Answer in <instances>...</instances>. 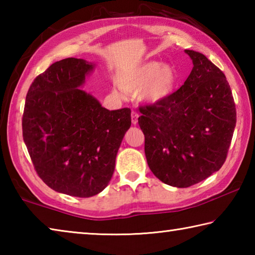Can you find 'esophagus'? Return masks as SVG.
Masks as SVG:
<instances>
[{"label": "esophagus", "instance_id": "esophagus-1", "mask_svg": "<svg viewBox=\"0 0 255 255\" xmlns=\"http://www.w3.org/2000/svg\"><path fill=\"white\" fill-rule=\"evenodd\" d=\"M138 117H139V115H138L136 111L131 112V123H132V125H137Z\"/></svg>", "mask_w": 255, "mask_h": 255}]
</instances>
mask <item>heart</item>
<instances>
[{
	"label": "heart",
	"instance_id": "obj_1",
	"mask_svg": "<svg viewBox=\"0 0 255 255\" xmlns=\"http://www.w3.org/2000/svg\"><path fill=\"white\" fill-rule=\"evenodd\" d=\"M178 74L173 67L155 60L140 64L130 68L120 76V86L127 92L141 91V100L147 103H157L173 93Z\"/></svg>",
	"mask_w": 255,
	"mask_h": 255
}]
</instances>
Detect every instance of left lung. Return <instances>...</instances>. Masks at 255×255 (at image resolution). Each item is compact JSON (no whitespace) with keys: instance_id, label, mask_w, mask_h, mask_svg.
<instances>
[{"instance_id":"1","label":"left lung","mask_w":255,"mask_h":255,"mask_svg":"<svg viewBox=\"0 0 255 255\" xmlns=\"http://www.w3.org/2000/svg\"><path fill=\"white\" fill-rule=\"evenodd\" d=\"M184 51L193 64L184 84L165 100L140 107L138 118L150 171L176 188H188L221 169L236 125L224 73L205 55Z\"/></svg>"}]
</instances>
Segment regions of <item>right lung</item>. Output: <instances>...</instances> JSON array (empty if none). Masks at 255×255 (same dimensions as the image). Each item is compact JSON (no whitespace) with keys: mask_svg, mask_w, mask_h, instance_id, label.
<instances>
[{"mask_svg":"<svg viewBox=\"0 0 255 255\" xmlns=\"http://www.w3.org/2000/svg\"><path fill=\"white\" fill-rule=\"evenodd\" d=\"M96 64L81 58L54 63L25 98L23 140L40 179L55 191L89 198L110 182L116 156L130 128V109L108 110L80 88Z\"/></svg>","mask_w":255,"mask_h":255,"instance_id":"1","label":"right lung"}]
</instances>
